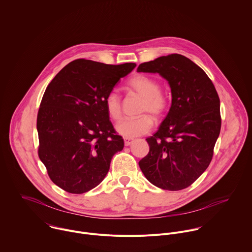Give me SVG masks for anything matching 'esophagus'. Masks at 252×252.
Masks as SVG:
<instances>
[{
	"label": "esophagus",
	"mask_w": 252,
	"mask_h": 252,
	"mask_svg": "<svg viewBox=\"0 0 252 252\" xmlns=\"http://www.w3.org/2000/svg\"><path fill=\"white\" fill-rule=\"evenodd\" d=\"M132 143H133V139H131V138H124L125 146H130Z\"/></svg>",
	"instance_id": "obj_1"
}]
</instances>
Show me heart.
<instances>
[{
	"label": "heart",
	"instance_id": "obj_1",
	"mask_svg": "<svg viewBox=\"0 0 252 252\" xmlns=\"http://www.w3.org/2000/svg\"><path fill=\"white\" fill-rule=\"evenodd\" d=\"M129 87L145 98L142 106L143 113H151L157 118L163 115L168 102L167 98L160 93V86L155 79L139 75L131 79ZM104 102L109 117L113 120H119L122 115V101L119 93L112 90L106 95ZM153 126V118L144 114L139 117L124 118L117 123L115 128L120 135L126 138H135L147 134Z\"/></svg>",
	"mask_w": 252,
	"mask_h": 252
}]
</instances>
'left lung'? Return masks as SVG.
I'll return each mask as SVG.
<instances>
[{"label": "left lung", "instance_id": "left-lung-1", "mask_svg": "<svg viewBox=\"0 0 252 252\" xmlns=\"http://www.w3.org/2000/svg\"><path fill=\"white\" fill-rule=\"evenodd\" d=\"M158 74L171 91V106L158 130L146 139L149 154L139 161L155 186L177 191L190 186L209 166L220 131V98L207 74L180 54L139 65Z\"/></svg>", "mask_w": 252, "mask_h": 252}]
</instances>
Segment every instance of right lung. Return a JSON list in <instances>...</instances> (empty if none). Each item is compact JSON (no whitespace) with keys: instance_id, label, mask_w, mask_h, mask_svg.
Returning a JSON list of instances; mask_svg holds the SVG:
<instances>
[{"instance_id":"1","label":"right lung","mask_w":252,"mask_h":252,"mask_svg":"<svg viewBox=\"0 0 252 252\" xmlns=\"http://www.w3.org/2000/svg\"><path fill=\"white\" fill-rule=\"evenodd\" d=\"M135 63L107 65L78 59L48 85L38 110V156L51 180L82 194L106 176L111 158L123 150L105 108V97Z\"/></svg>"}]
</instances>
